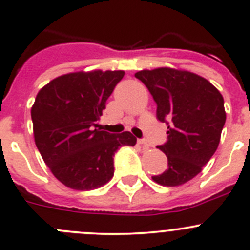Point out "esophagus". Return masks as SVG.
I'll return each mask as SVG.
<instances>
[{
	"label": "esophagus",
	"instance_id": "esophagus-1",
	"mask_svg": "<svg viewBox=\"0 0 250 250\" xmlns=\"http://www.w3.org/2000/svg\"><path fill=\"white\" fill-rule=\"evenodd\" d=\"M138 143L141 144L144 149H148L149 146H150V144H149V142L146 141V139H138Z\"/></svg>",
	"mask_w": 250,
	"mask_h": 250
}]
</instances>
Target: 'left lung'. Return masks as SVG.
Masks as SVG:
<instances>
[{
  "label": "left lung",
  "mask_w": 250,
  "mask_h": 250,
  "mask_svg": "<svg viewBox=\"0 0 250 250\" xmlns=\"http://www.w3.org/2000/svg\"><path fill=\"white\" fill-rule=\"evenodd\" d=\"M134 76L157 102L158 120L167 125V141L158 146L167 155V169L151 179L164 186L183 185L201 172L220 144L226 123L222 95L190 71L159 67Z\"/></svg>",
  "instance_id": "8db88e82"
}]
</instances>
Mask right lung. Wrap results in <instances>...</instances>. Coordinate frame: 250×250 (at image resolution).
Here are the masks:
<instances>
[{"label": "right lung", "mask_w": 250, "mask_h": 250, "mask_svg": "<svg viewBox=\"0 0 250 250\" xmlns=\"http://www.w3.org/2000/svg\"><path fill=\"white\" fill-rule=\"evenodd\" d=\"M125 71L71 72L51 80L32 107L36 146L55 178L74 190H93L113 176L118 148L137 138L101 130L97 121Z\"/></svg>", "instance_id": "add662e5"}]
</instances>
